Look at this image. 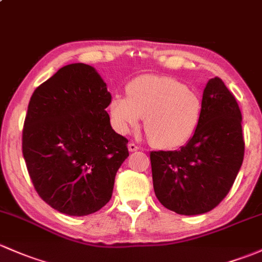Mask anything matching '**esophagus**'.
Returning a JSON list of instances; mask_svg holds the SVG:
<instances>
[{"mask_svg":"<svg viewBox=\"0 0 262 262\" xmlns=\"http://www.w3.org/2000/svg\"><path fill=\"white\" fill-rule=\"evenodd\" d=\"M128 149H129V152H137V150L139 149V147L136 144V143H129Z\"/></svg>","mask_w":262,"mask_h":262,"instance_id":"1","label":"esophagus"}]
</instances>
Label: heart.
Returning <instances> with one entry per match:
<instances>
[{
    "instance_id": "obj_1",
    "label": "heart",
    "mask_w": 262,
    "mask_h": 262,
    "mask_svg": "<svg viewBox=\"0 0 262 262\" xmlns=\"http://www.w3.org/2000/svg\"><path fill=\"white\" fill-rule=\"evenodd\" d=\"M109 112L118 133L137 129L144 117V129L150 142L162 149H174L196 133L202 117V101L177 79L143 75L126 85V96H113Z\"/></svg>"
}]
</instances>
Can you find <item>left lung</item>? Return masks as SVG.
Here are the masks:
<instances>
[{"label":"left lung","mask_w":262,"mask_h":262,"mask_svg":"<svg viewBox=\"0 0 262 262\" xmlns=\"http://www.w3.org/2000/svg\"><path fill=\"white\" fill-rule=\"evenodd\" d=\"M241 120L237 101L225 82L210 79L194 136L180 150L150 152L154 192L164 207L192 216L220 205L244 161Z\"/></svg>","instance_id":"obj_1"}]
</instances>
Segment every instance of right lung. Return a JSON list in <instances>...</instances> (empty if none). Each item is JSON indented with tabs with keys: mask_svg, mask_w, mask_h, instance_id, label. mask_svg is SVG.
Returning <instances> with one entry per match:
<instances>
[{
	"mask_svg": "<svg viewBox=\"0 0 262 262\" xmlns=\"http://www.w3.org/2000/svg\"><path fill=\"white\" fill-rule=\"evenodd\" d=\"M112 95L93 66L70 64L37 86L22 129V154L37 194L54 210L86 216L112 198L129 156L106 113Z\"/></svg>",
	"mask_w": 262,
	"mask_h": 262,
	"instance_id": "1",
	"label": "right lung"
}]
</instances>
